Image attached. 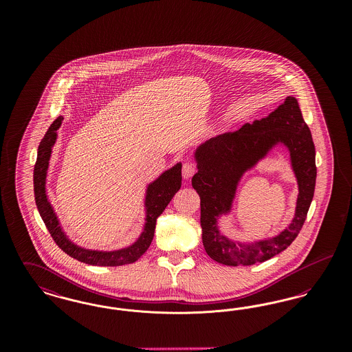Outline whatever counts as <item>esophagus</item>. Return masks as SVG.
I'll return each mask as SVG.
<instances>
[{
    "label": "esophagus",
    "mask_w": 352,
    "mask_h": 352,
    "mask_svg": "<svg viewBox=\"0 0 352 352\" xmlns=\"http://www.w3.org/2000/svg\"><path fill=\"white\" fill-rule=\"evenodd\" d=\"M197 173V166L194 162H184V168H182V175L184 179H190L194 174Z\"/></svg>",
    "instance_id": "34e87169"
}]
</instances>
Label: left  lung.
<instances>
[{"label":"left lung","mask_w":352,"mask_h":352,"mask_svg":"<svg viewBox=\"0 0 352 352\" xmlns=\"http://www.w3.org/2000/svg\"><path fill=\"white\" fill-rule=\"evenodd\" d=\"M277 147L288 151L299 186L295 217L286 229L272 238L234 242L221 234L219 219L232 213L243 175ZM194 160L198 173L191 184L201 198V240L212 260L232 267L253 265L267 261L293 243L313 201L317 179L311 132L294 96H287L267 118L254 120L232 133L207 140L194 151Z\"/></svg>","instance_id":"8db88e82"}]
</instances>
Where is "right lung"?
<instances>
[{"label": "right lung", "instance_id": "1", "mask_svg": "<svg viewBox=\"0 0 352 352\" xmlns=\"http://www.w3.org/2000/svg\"><path fill=\"white\" fill-rule=\"evenodd\" d=\"M63 116L56 118L45 134L36 151V162L34 166V197L39 215L45 221L49 232L59 248L71 257L88 265L96 267H118L137 261L149 248L155 231L158 217L164 212L175 192L182 184V164L161 173L154 181L145 186L144 194V226L132 244L118 250H89L74 243L63 230L47 192V174L50 168L51 154L58 140V129L60 128Z\"/></svg>", "mask_w": 352, "mask_h": 352}]
</instances>
